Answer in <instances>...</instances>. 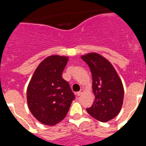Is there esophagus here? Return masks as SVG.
I'll return each instance as SVG.
<instances>
[{
  "label": "esophagus",
  "mask_w": 146,
  "mask_h": 146,
  "mask_svg": "<svg viewBox=\"0 0 146 146\" xmlns=\"http://www.w3.org/2000/svg\"><path fill=\"white\" fill-rule=\"evenodd\" d=\"M82 93H83V90H82V89H81L80 91L76 93V94H77V96H80V95L82 94Z\"/></svg>",
  "instance_id": "34e87169"
}]
</instances>
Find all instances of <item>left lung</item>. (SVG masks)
Instances as JSON below:
<instances>
[{"label": "left lung", "instance_id": "obj_1", "mask_svg": "<svg viewBox=\"0 0 146 146\" xmlns=\"http://www.w3.org/2000/svg\"><path fill=\"white\" fill-rule=\"evenodd\" d=\"M81 58L88 65L93 79L95 100L86 110L101 122L113 119L120 113L123 104V84L110 61L98 53L86 54Z\"/></svg>", "mask_w": 146, "mask_h": 146}]
</instances>
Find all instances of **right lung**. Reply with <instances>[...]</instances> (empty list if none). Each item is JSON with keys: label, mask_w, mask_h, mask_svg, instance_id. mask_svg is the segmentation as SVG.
Here are the masks:
<instances>
[{"label": "right lung", "mask_w": 146, "mask_h": 146, "mask_svg": "<svg viewBox=\"0 0 146 146\" xmlns=\"http://www.w3.org/2000/svg\"><path fill=\"white\" fill-rule=\"evenodd\" d=\"M68 57L50 55L40 63L27 89L30 111L43 124L53 126L64 119L75 96L63 79Z\"/></svg>", "instance_id": "obj_1"}]
</instances>
